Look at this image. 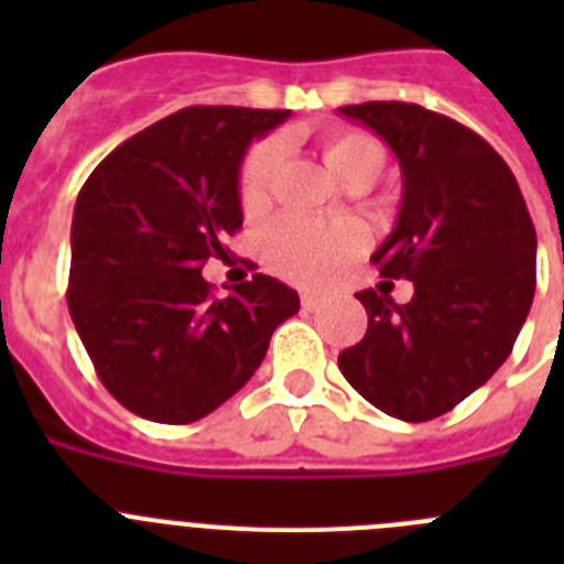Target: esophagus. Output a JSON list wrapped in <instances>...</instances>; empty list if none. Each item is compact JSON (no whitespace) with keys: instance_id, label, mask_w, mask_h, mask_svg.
<instances>
[{"instance_id":"34e87169","label":"esophagus","mask_w":564,"mask_h":564,"mask_svg":"<svg viewBox=\"0 0 564 564\" xmlns=\"http://www.w3.org/2000/svg\"><path fill=\"white\" fill-rule=\"evenodd\" d=\"M318 305H322V299H318L316 293H302V307H305V311H318Z\"/></svg>"}]
</instances>
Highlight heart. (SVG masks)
<instances>
[{"label":"heart","mask_w":564,"mask_h":564,"mask_svg":"<svg viewBox=\"0 0 564 564\" xmlns=\"http://www.w3.org/2000/svg\"><path fill=\"white\" fill-rule=\"evenodd\" d=\"M325 163L341 183L356 177L376 181L381 174V143L364 132H333L322 147ZM279 163V143L265 141L253 147L239 172V200L246 212L265 206L273 172ZM367 246V228L356 220H307V217H282L262 237L265 265L279 276L299 285H325L352 257Z\"/></svg>","instance_id":"1"}]
</instances>
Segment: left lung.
Returning <instances> with one entry per match:
<instances>
[{
	"instance_id": "left-lung-1",
	"label": "left lung",
	"mask_w": 564,
	"mask_h": 564,
	"mask_svg": "<svg viewBox=\"0 0 564 564\" xmlns=\"http://www.w3.org/2000/svg\"><path fill=\"white\" fill-rule=\"evenodd\" d=\"M398 158L401 212L372 262L415 296L361 291L367 333L338 370L372 406L421 423L455 410L500 370L536 288V231L495 149L446 115L403 101L338 107ZM392 288V285H390Z\"/></svg>"
}]
</instances>
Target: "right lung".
Wrapping results in <instances>:
<instances>
[{
  "label": "right lung",
  "mask_w": 564,
  "mask_h": 564,
  "mask_svg": "<svg viewBox=\"0 0 564 564\" xmlns=\"http://www.w3.org/2000/svg\"><path fill=\"white\" fill-rule=\"evenodd\" d=\"M288 109L186 107L109 152L78 192L67 305L101 383L158 423L206 417L299 311L279 279L212 296L203 265L242 226L239 166Z\"/></svg>",
  "instance_id": "1"
}]
</instances>
